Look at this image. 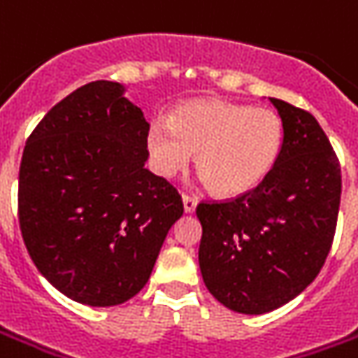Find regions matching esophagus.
I'll return each instance as SVG.
<instances>
[{
  "mask_svg": "<svg viewBox=\"0 0 358 358\" xmlns=\"http://www.w3.org/2000/svg\"><path fill=\"white\" fill-rule=\"evenodd\" d=\"M182 201H184V211H186V213H192V211L196 210V206H198V198H194V196H189V194H184V196H182Z\"/></svg>",
  "mask_w": 358,
  "mask_h": 358,
  "instance_id": "esophagus-1",
  "label": "esophagus"
}]
</instances>
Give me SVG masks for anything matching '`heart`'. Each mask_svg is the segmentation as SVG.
<instances>
[{
    "mask_svg": "<svg viewBox=\"0 0 358 358\" xmlns=\"http://www.w3.org/2000/svg\"><path fill=\"white\" fill-rule=\"evenodd\" d=\"M282 119L268 108L221 99H192L166 121L148 129L147 147L159 174L172 178L188 169L192 152L217 194L237 196L259 186L278 159Z\"/></svg>",
    "mask_w": 358,
    "mask_h": 358,
    "instance_id": "b5f03b06",
    "label": "heart"
}]
</instances>
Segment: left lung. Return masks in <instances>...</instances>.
Listing matches in <instances>:
<instances>
[{
    "label": "left lung",
    "mask_w": 358,
    "mask_h": 358,
    "mask_svg": "<svg viewBox=\"0 0 358 358\" xmlns=\"http://www.w3.org/2000/svg\"><path fill=\"white\" fill-rule=\"evenodd\" d=\"M284 127L278 159L259 186L223 201H199V271L233 312L259 315L303 292L329 255L341 166L310 111L271 97Z\"/></svg>",
    "instance_id": "1"
}]
</instances>
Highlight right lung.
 Here are the masks:
<instances>
[{
	"instance_id": "right-lung-1",
	"label": "right lung",
	"mask_w": 358,
	"mask_h": 358,
	"mask_svg": "<svg viewBox=\"0 0 358 358\" xmlns=\"http://www.w3.org/2000/svg\"><path fill=\"white\" fill-rule=\"evenodd\" d=\"M147 135L123 86L97 80L58 101L27 138L19 227L38 272L70 300H131L184 213L178 189L145 169Z\"/></svg>"
}]
</instances>
